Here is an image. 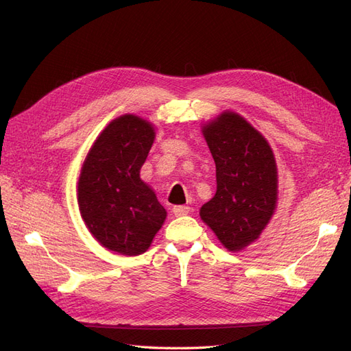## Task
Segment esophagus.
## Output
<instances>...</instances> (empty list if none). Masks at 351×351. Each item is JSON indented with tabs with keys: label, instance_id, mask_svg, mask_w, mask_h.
Masks as SVG:
<instances>
[{
	"label": "esophagus",
	"instance_id": "34e87169",
	"mask_svg": "<svg viewBox=\"0 0 351 351\" xmlns=\"http://www.w3.org/2000/svg\"><path fill=\"white\" fill-rule=\"evenodd\" d=\"M190 212V208L189 206H182V205H178V206H174L173 208V214L176 215V217H183V215H187Z\"/></svg>",
	"mask_w": 351,
	"mask_h": 351
}]
</instances>
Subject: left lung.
I'll return each instance as SVG.
<instances>
[{
    "mask_svg": "<svg viewBox=\"0 0 351 351\" xmlns=\"http://www.w3.org/2000/svg\"><path fill=\"white\" fill-rule=\"evenodd\" d=\"M202 132L217 167V193L200 208V218L224 247L239 252L274 215L277 164L267 139L236 112H222Z\"/></svg>",
    "mask_w": 351,
    "mask_h": 351,
    "instance_id": "8db88e82",
    "label": "left lung"
}]
</instances>
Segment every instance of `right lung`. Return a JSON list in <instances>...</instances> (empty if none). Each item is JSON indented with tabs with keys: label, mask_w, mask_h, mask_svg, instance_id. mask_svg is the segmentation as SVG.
<instances>
[{
	"label": "right lung",
	"mask_w": 351,
	"mask_h": 351,
	"mask_svg": "<svg viewBox=\"0 0 351 351\" xmlns=\"http://www.w3.org/2000/svg\"><path fill=\"white\" fill-rule=\"evenodd\" d=\"M155 139L151 123L133 114L112 120L84 159L77 202L82 218L104 247L125 256L146 252L167 210L141 180Z\"/></svg>",
	"instance_id": "1"
}]
</instances>
